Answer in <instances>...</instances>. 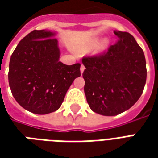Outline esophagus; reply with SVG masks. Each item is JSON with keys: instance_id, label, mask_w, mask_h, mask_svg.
I'll list each match as a JSON object with an SVG mask.
<instances>
[{"instance_id": "34e87169", "label": "esophagus", "mask_w": 158, "mask_h": 158, "mask_svg": "<svg viewBox=\"0 0 158 158\" xmlns=\"http://www.w3.org/2000/svg\"><path fill=\"white\" fill-rule=\"evenodd\" d=\"M85 66L83 65V64H81V67H80V72H81V73H83V72H84V70H85Z\"/></svg>"}]
</instances>
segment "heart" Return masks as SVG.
I'll use <instances>...</instances> for the list:
<instances>
[{"mask_svg": "<svg viewBox=\"0 0 158 158\" xmlns=\"http://www.w3.org/2000/svg\"><path fill=\"white\" fill-rule=\"evenodd\" d=\"M98 40H94L92 41V43H91V46L92 47H95L97 44H98ZM106 46H107V42L106 41H102V44L100 45V47H99V51L100 52H102V51H104L105 49L106 48Z\"/></svg>", "mask_w": 158, "mask_h": 158, "instance_id": "b5f03b06", "label": "heart"}]
</instances>
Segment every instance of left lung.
<instances>
[{"instance_id": "8db88e82", "label": "left lung", "mask_w": 158, "mask_h": 158, "mask_svg": "<svg viewBox=\"0 0 158 158\" xmlns=\"http://www.w3.org/2000/svg\"><path fill=\"white\" fill-rule=\"evenodd\" d=\"M118 41L101 56L82 59L85 94L93 112L115 116L139 100L146 80L142 49L130 34L114 31Z\"/></svg>"}]
</instances>
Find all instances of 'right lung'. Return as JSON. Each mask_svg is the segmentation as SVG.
Instances as JSON below:
<instances>
[{"mask_svg":"<svg viewBox=\"0 0 158 158\" xmlns=\"http://www.w3.org/2000/svg\"><path fill=\"white\" fill-rule=\"evenodd\" d=\"M56 32L34 30L19 42L9 63L8 81L17 102L29 112L47 114L62 105L73 80L80 76V63L59 61Z\"/></svg>","mask_w":158,"mask_h":158,"instance_id":"obj_1","label":"right lung"}]
</instances>
